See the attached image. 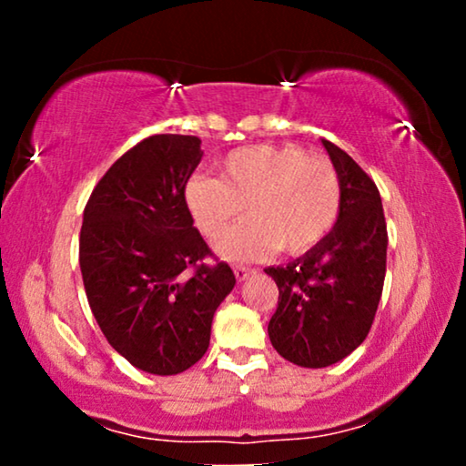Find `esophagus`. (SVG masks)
I'll use <instances>...</instances> for the list:
<instances>
[{
  "mask_svg": "<svg viewBox=\"0 0 466 466\" xmlns=\"http://www.w3.org/2000/svg\"><path fill=\"white\" fill-rule=\"evenodd\" d=\"M235 278L239 279V282H244V279H248L254 273V269H248V267H235Z\"/></svg>",
  "mask_w": 466,
  "mask_h": 466,
  "instance_id": "34e87169",
  "label": "esophagus"
}]
</instances>
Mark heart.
Listing matches in <instances>:
<instances>
[{"label":"heart","instance_id":"1","mask_svg":"<svg viewBox=\"0 0 466 466\" xmlns=\"http://www.w3.org/2000/svg\"><path fill=\"white\" fill-rule=\"evenodd\" d=\"M343 190L333 163L299 146H248L220 163V180L193 176L184 206L201 235L218 239L246 206L248 218L218 244L228 260H257L273 250L305 254L333 231Z\"/></svg>","mask_w":466,"mask_h":466}]
</instances>
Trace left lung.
Segmentation results:
<instances>
[{
  "instance_id": "left-lung-1",
  "label": "left lung",
  "mask_w": 466,
  "mask_h": 466,
  "mask_svg": "<svg viewBox=\"0 0 466 466\" xmlns=\"http://www.w3.org/2000/svg\"><path fill=\"white\" fill-rule=\"evenodd\" d=\"M341 180L343 203L324 241L289 265L267 267L279 297L271 346L299 367L322 369L365 341L384 289L386 218L375 182L348 152L322 139Z\"/></svg>"
}]
</instances>
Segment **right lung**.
I'll list each match as a JSON object with an SVG mask.
<instances>
[{
    "mask_svg": "<svg viewBox=\"0 0 466 466\" xmlns=\"http://www.w3.org/2000/svg\"><path fill=\"white\" fill-rule=\"evenodd\" d=\"M195 136L146 137L91 193L82 216L80 271L101 333L139 371L176 375L208 352L218 305L233 290L227 263L193 227L184 187L201 163Z\"/></svg>",
    "mask_w": 466,
    "mask_h": 466,
    "instance_id": "1",
    "label": "right lung"
}]
</instances>
